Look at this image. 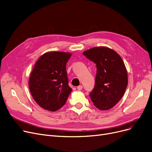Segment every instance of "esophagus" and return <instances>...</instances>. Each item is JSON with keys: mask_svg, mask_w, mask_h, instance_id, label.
Returning a JSON list of instances; mask_svg holds the SVG:
<instances>
[{"mask_svg": "<svg viewBox=\"0 0 152 152\" xmlns=\"http://www.w3.org/2000/svg\"><path fill=\"white\" fill-rule=\"evenodd\" d=\"M83 89V86L82 85H80L77 86V89H78V90H82Z\"/></svg>", "mask_w": 152, "mask_h": 152, "instance_id": "34e87169", "label": "esophagus"}]
</instances>
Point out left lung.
I'll return each mask as SVG.
<instances>
[{
	"label": "left lung",
	"mask_w": 152,
	"mask_h": 152,
	"mask_svg": "<svg viewBox=\"0 0 152 152\" xmlns=\"http://www.w3.org/2000/svg\"><path fill=\"white\" fill-rule=\"evenodd\" d=\"M83 55L96 64L95 83L89 96L94 105L108 110L119 102L128 85L127 71L118 54L106 47H95Z\"/></svg>",
	"instance_id": "8db88e82"
}]
</instances>
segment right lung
<instances>
[{
	"label": "right lung",
	"instance_id": "right-lung-1",
	"mask_svg": "<svg viewBox=\"0 0 152 152\" xmlns=\"http://www.w3.org/2000/svg\"><path fill=\"white\" fill-rule=\"evenodd\" d=\"M71 56V53L49 52L36 62L29 86L33 98L42 108L55 111L65 104L72 91L66 67Z\"/></svg>",
	"mask_w": 152,
	"mask_h": 152
}]
</instances>
